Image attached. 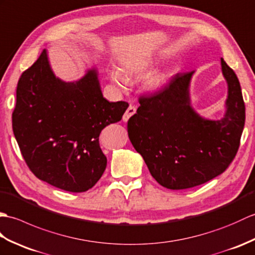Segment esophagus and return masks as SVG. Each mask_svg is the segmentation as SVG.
<instances>
[{"mask_svg":"<svg viewBox=\"0 0 255 255\" xmlns=\"http://www.w3.org/2000/svg\"><path fill=\"white\" fill-rule=\"evenodd\" d=\"M135 112H136V109H135V107L132 106V105H129L127 111H126V113H124V115H123V118H122L123 121H124V122L128 121V119L131 118L132 116H134Z\"/></svg>","mask_w":255,"mask_h":255,"instance_id":"obj_1","label":"esophagus"}]
</instances>
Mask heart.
<instances>
[{"label":"heart","instance_id":"obj_1","mask_svg":"<svg viewBox=\"0 0 255 255\" xmlns=\"http://www.w3.org/2000/svg\"><path fill=\"white\" fill-rule=\"evenodd\" d=\"M154 64V59L151 56L147 55H139V56H132L123 61L122 63V71L128 76H140L144 75L145 73L150 70V67ZM110 77L112 82L117 84L118 86L123 87L126 84V78L122 75L120 71H112L110 73ZM168 76L166 73L157 72L154 74L149 75L146 78L144 83L145 89L148 92H158L162 89L167 84Z\"/></svg>","mask_w":255,"mask_h":255}]
</instances>
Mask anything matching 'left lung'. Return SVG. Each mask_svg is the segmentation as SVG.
<instances>
[{
    "label": "left lung",
    "instance_id": "obj_1",
    "mask_svg": "<svg viewBox=\"0 0 255 255\" xmlns=\"http://www.w3.org/2000/svg\"><path fill=\"white\" fill-rule=\"evenodd\" d=\"M228 85L226 112L220 120L202 118L191 106L193 72L177 74L167 86L140 96L128 122V138L158 183L170 190L193 188L217 177L238 151L246 106L238 77L220 59Z\"/></svg>",
    "mask_w": 255,
    "mask_h": 255
}]
</instances>
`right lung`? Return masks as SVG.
I'll return each instance as SVG.
<instances>
[{
  "mask_svg": "<svg viewBox=\"0 0 255 255\" xmlns=\"http://www.w3.org/2000/svg\"><path fill=\"white\" fill-rule=\"evenodd\" d=\"M126 101L104 98L93 67L75 82L54 75L44 49L22 73L16 89L13 132L31 172L69 192H85L107 167L99 135L122 119Z\"/></svg>",
  "mask_w": 255,
  "mask_h": 255,
  "instance_id": "obj_1",
  "label": "right lung"
}]
</instances>
